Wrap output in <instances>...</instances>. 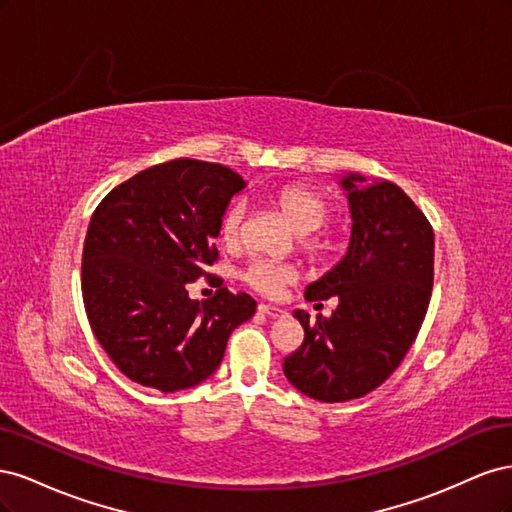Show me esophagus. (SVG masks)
<instances>
[{
	"instance_id": "obj_1",
	"label": "esophagus",
	"mask_w": 512,
	"mask_h": 512,
	"mask_svg": "<svg viewBox=\"0 0 512 512\" xmlns=\"http://www.w3.org/2000/svg\"><path fill=\"white\" fill-rule=\"evenodd\" d=\"M258 312L269 316V318H280V316L286 314V309L275 307V305H267V303H260V305H258Z\"/></svg>"
}]
</instances>
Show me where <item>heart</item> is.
Returning <instances> with one entry per match:
<instances>
[{
	"mask_svg": "<svg viewBox=\"0 0 512 512\" xmlns=\"http://www.w3.org/2000/svg\"><path fill=\"white\" fill-rule=\"evenodd\" d=\"M277 205L284 211L286 218L292 222L301 235H312L320 230L331 218V205L320 192L305 188V185H290V188L277 194ZM243 226V205H232L222 218L220 235L226 245H237L241 239ZM309 252L320 254L329 247L324 237H309L305 241ZM297 280V271L282 262L269 258H254L243 271V282L250 284L254 290L262 294H277L286 284Z\"/></svg>",
	"mask_w": 512,
	"mask_h": 512,
	"instance_id": "heart-1",
	"label": "heart"
}]
</instances>
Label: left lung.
<instances>
[{
  "instance_id": "obj_1",
  "label": "left lung",
  "mask_w": 512,
  "mask_h": 512,
  "mask_svg": "<svg viewBox=\"0 0 512 512\" xmlns=\"http://www.w3.org/2000/svg\"><path fill=\"white\" fill-rule=\"evenodd\" d=\"M342 185L352 235L346 256L305 288L307 301L337 297L329 318L294 309L303 344L284 359L288 382L303 395L337 404L359 399L404 361L425 320L433 286V228L391 181Z\"/></svg>"
}]
</instances>
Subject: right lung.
Masks as SVG:
<instances>
[{"label": "right lung", "instance_id": "1", "mask_svg": "<svg viewBox=\"0 0 512 512\" xmlns=\"http://www.w3.org/2000/svg\"><path fill=\"white\" fill-rule=\"evenodd\" d=\"M245 181L228 166L179 158L123 181L91 215L83 303L100 346L123 376L162 393L190 389L220 367L230 333L250 320L247 292L188 286L218 260L222 218Z\"/></svg>", "mask_w": 512, "mask_h": 512}]
</instances>
